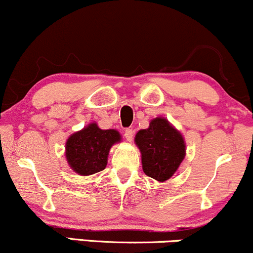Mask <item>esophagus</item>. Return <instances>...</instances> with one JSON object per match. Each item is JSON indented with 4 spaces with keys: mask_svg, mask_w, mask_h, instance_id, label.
Masks as SVG:
<instances>
[{
    "mask_svg": "<svg viewBox=\"0 0 253 253\" xmlns=\"http://www.w3.org/2000/svg\"><path fill=\"white\" fill-rule=\"evenodd\" d=\"M124 136H126V141L131 142L132 137H134V130L130 129V127H127V129H126V131H124Z\"/></svg>",
    "mask_w": 253,
    "mask_h": 253,
    "instance_id": "34e87169",
    "label": "esophagus"
}]
</instances>
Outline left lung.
Instances as JSON below:
<instances>
[{
	"instance_id": "left-lung-1",
	"label": "left lung",
	"mask_w": 253,
	"mask_h": 253,
	"mask_svg": "<svg viewBox=\"0 0 253 253\" xmlns=\"http://www.w3.org/2000/svg\"><path fill=\"white\" fill-rule=\"evenodd\" d=\"M135 143L141 152L143 172L158 181L169 179L185 158L183 136L163 117L152 119L149 127L140 130Z\"/></svg>"
}]
</instances>
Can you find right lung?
<instances>
[{"label": "right lung", "instance_id": "add662e5", "mask_svg": "<svg viewBox=\"0 0 253 253\" xmlns=\"http://www.w3.org/2000/svg\"><path fill=\"white\" fill-rule=\"evenodd\" d=\"M117 142H121L117 130H103L96 123H90L69 136L65 143V158L78 174H94L105 169L110 149Z\"/></svg>", "mask_w": 253, "mask_h": 253}]
</instances>
